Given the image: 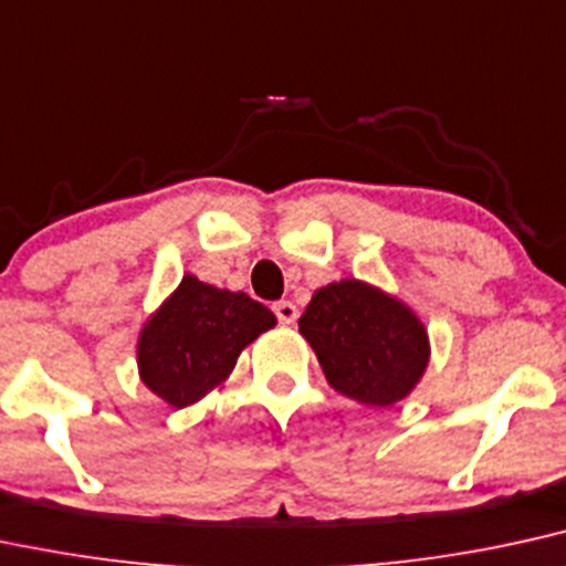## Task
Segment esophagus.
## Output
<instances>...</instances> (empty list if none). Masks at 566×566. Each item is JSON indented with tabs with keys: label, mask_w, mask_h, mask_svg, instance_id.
Wrapping results in <instances>:
<instances>
[{
	"label": "esophagus",
	"mask_w": 566,
	"mask_h": 566,
	"mask_svg": "<svg viewBox=\"0 0 566 566\" xmlns=\"http://www.w3.org/2000/svg\"><path fill=\"white\" fill-rule=\"evenodd\" d=\"M274 313H276L279 324H284V326H290V324L297 322V305L290 303V301L274 303Z\"/></svg>",
	"instance_id": "esophagus-1"
}]
</instances>
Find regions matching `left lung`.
I'll use <instances>...</instances> for the list:
<instances>
[{
    "label": "left lung",
    "instance_id": "1",
    "mask_svg": "<svg viewBox=\"0 0 566 566\" xmlns=\"http://www.w3.org/2000/svg\"><path fill=\"white\" fill-rule=\"evenodd\" d=\"M297 326L326 382L366 406L403 400L430 360V339L417 313L358 279L316 290Z\"/></svg>",
    "mask_w": 566,
    "mask_h": 566
}]
</instances>
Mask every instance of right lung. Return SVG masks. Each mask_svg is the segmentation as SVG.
Wrapping results in <instances>:
<instances>
[{
    "mask_svg": "<svg viewBox=\"0 0 566 566\" xmlns=\"http://www.w3.org/2000/svg\"><path fill=\"white\" fill-rule=\"evenodd\" d=\"M274 324V313L244 292L184 276L139 335L142 382L174 408L195 403L229 377L244 345Z\"/></svg>",
    "mask_w": 566,
    "mask_h": 566,
    "instance_id": "right-lung-1",
    "label": "right lung"
}]
</instances>
